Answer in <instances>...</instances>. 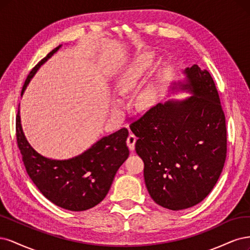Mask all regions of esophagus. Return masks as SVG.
Masks as SVG:
<instances>
[{"instance_id":"1","label":"esophagus","mask_w":250,"mask_h":250,"mask_svg":"<svg viewBox=\"0 0 250 250\" xmlns=\"http://www.w3.org/2000/svg\"><path fill=\"white\" fill-rule=\"evenodd\" d=\"M136 140H137V137H136L134 134H130V135H128L127 139H126V143H127L128 148H130L131 150H134V148H135Z\"/></svg>"}]
</instances>
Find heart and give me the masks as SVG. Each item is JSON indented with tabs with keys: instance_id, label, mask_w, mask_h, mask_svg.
<instances>
[{
	"instance_id": "1",
	"label": "heart",
	"mask_w": 250,
	"mask_h": 250,
	"mask_svg": "<svg viewBox=\"0 0 250 250\" xmlns=\"http://www.w3.org/2000/svg\"><path fill=\"white\" fill-rule=\"evenodd\" d=\"M147 63H148V58L143 59L140 62L135 64L132 68H130L125 72V76L122 78L120 82L118 83L117 91L119 94H125L133 89L137 80L140 78L142 72L147 66ZM154 96H155V93L151 88H148V89H146V91H143V93L141 94L139 99V103L141 106L146 107L147 104H149L152 101H154ZM117 111L118 109H116V112Z\"/></svg>"
}]
</instances>
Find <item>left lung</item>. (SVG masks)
<instances>
[{
    "label": "left lung",
    "instance_id": "left-lung-1",
    "mask_svg": "<svg viewBox=\"0 0 250 250\" xmlns=\"http://www.w3.org/2000/svg\"><path fill=\"white\" fill-rule=\"evenodd\" d=\"M184 74L181 89L193 95L159 103L130 125L149 195L172 211L204 200L227 159L225 116L213 78L196 64Z\"/></svg>",
    "mask_w": 250,
    "mask_h": 250
}]
</instances>
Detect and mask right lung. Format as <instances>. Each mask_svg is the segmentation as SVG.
<instances>
[{
  "mask_svg": "<svg viewBox=\"0 0 250 250\" xmlns=\"http://www.w3.org/2000/svg\"><path fill=\"white\" fill-rule=\"evenodd\" d=\"M60 46L47 54L30 71L21 94L37 69ZM15 127L18 146L30 179L44 197L69 211H86L99 205L109 192L118 168L130 154L126 146L128 131L125 127L104 137L82 155L68 160L47 159L30 146L21 128L20 104Z\"/></svg>",
  "mask_w": 250,
  "mask_h": 250,
  "instance_id": "1",
  "label": "right lung"
}]
</instances>
